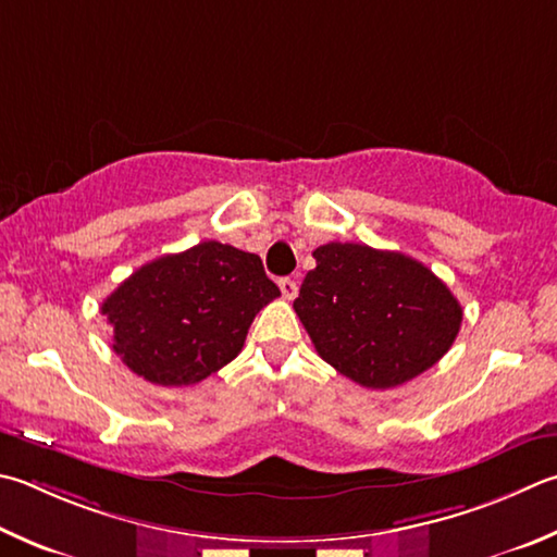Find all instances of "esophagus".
Returning a JSON list of instances; mask_svg holds the SVG:
<instances>
[{"label":"esophagus","mask_w":557,"mask_h":557,"mask_svg":"<svg viewBox=\"0 0 557 557\" xmlns=\"http://www.w3.org/2000/svg\"><path fill=\"white\" fill-rule=\"evenodd\" d=\"M280 289H282V297H285V299H295L297 292H299L297 282L292 280V277H282L280 280Z\"/></svg>","instance_id":"obj_1"}]
</instances>
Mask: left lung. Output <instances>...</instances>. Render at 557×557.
<instances>
[{
    "label": "left lung",
    "instance_id": "left-lung-1",
    "mask_svg": "<svg viewBox=\"0 0 557 557\" xmlns=\"http://www.w3.org/2000/svg\"><path fill=\"white\" fill-rule=\"evenodd\" d=\"M295 311L319 356L368 389H389L446 356L462 307L423 262L366 244H326Z\"/></svg>",
    "mask_w": 557,
    "mask_h": 557
}]
</instances>
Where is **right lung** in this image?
Returning <instances> with one entry per match:
<instances>
[{
    "label": "right lung",
    "mask_w": 557,
    "mask_h": 557,
    "mask_svg": "<svg viewBox=\"0 0 557 557\" xmlns=\"http://www.w3.org/2000/svg\"><path fill=\"white\" fill-rule=\"evenodd\" d=\"M280 297L256 252L219 240L146 262L102 301L114 352L153 384L207 380L244 348L256 313Z\"/></svg>",
    "instance_id": "1"
}]
</instances>
